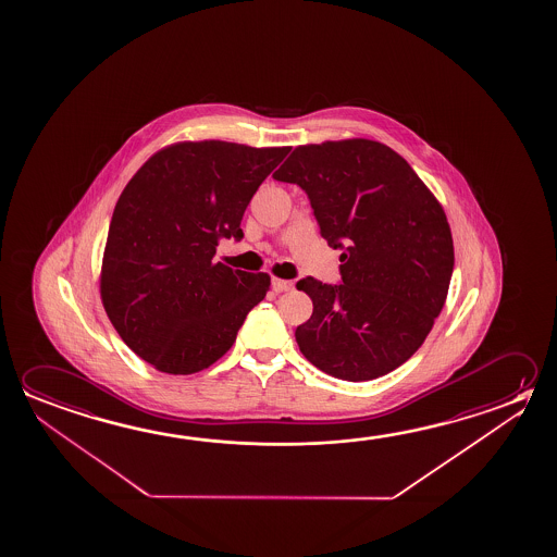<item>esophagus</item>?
<instances>
[{
    "label": "esophagus",
    "mask_w": 557,
    "mask_h": 557,
    "mask_svg": "<svg viewBox=\"0 0 557 557\" xmlns=\"http://www.w3.org/2000/svg\"><path fill=\"white\" fill-rule=\"evenodd\" d=\"M292 287L293 283L287 282V280H280V277L272 280V289H274L275 293L289 292Z\"/></svg>",
    "instance_id": "1"
}]
</instances>
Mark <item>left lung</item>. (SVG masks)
<instances>
[{
	"label": "left lung",
	"mask_w": 557,
	"mask_h": 557,
	"mask_svg": "<svg viewBox=\"0 0 557 557\" xmlns=\"http://www.w3.org/2000/svg\"><path fill=\"white\" fill-rule=\"evenodd\" d=\"M275 181L299 184L320 235L342 248V283L305 277L312 299L297 326L302 356L361 383L406 363L447 301L455 247L433 191L391 147L354 137L293 149Z\"/></svg>",
	"instance_id": "obj_1"
}]
</instances>
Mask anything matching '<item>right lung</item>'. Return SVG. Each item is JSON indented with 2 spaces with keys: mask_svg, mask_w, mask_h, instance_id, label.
<instances>
[{
  "mask_svg": "<svg viewBox=\"0 0 557 557\" xmlns=\"http://www.w3.org/2000/svg\"><path fill=\"white\" fill-rule=\"evenodd\" d=\"M292 147L178 141L120 194L102 255V307L124 344L169 374L213 366L237 339L270 275L215 262L265 176Z\"/></svg>",
  "mask_w": 557,
  "mask_h": 557,
  "instance_id": "1",
  "label": "right lung"
}]
</instances>
